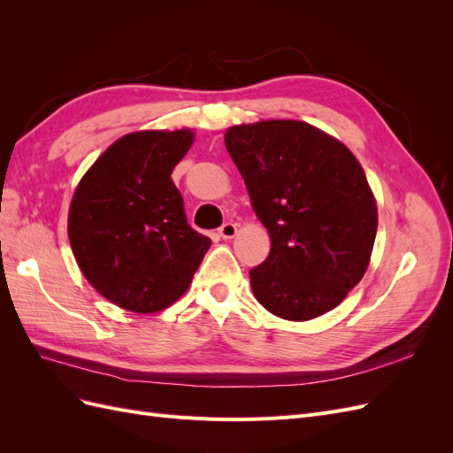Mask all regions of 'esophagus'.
<instances>
[{
    "label": "esophagus",
    "mask_w": 453,
    "mask_h": 453,
    "mask_svg": "<svg viewBox=\"0 0 453 453\" xmlns=\"http://www.w3.org/2000/svg\"><path fill=\"white\" fill-rule=\"evenodd\" d=\"M236 232H238V228L234 223H225L221 228H219V236H221L223 240H232L236 236Z\"/></svg>",
    "instance_id": "obj_1"
}]
</instances>
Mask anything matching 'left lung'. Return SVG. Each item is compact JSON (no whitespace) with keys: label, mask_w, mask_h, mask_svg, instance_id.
I'll list each match as a JSON object with an SVG mask.
<instances>
[{"label":"left lung","mask_w":453,"mask_h":453,"mask_svg":"<svg viewBox=\"0 0 453 453\" xmlns=\"http://www.w3.org/2000/svg\"><path fill=\"white\" fill-rule=\"evenodd\" d=\"M225 145L272 242L250 270L255 298L287 321L331 311L363 280L376 240L378 205L359 160L293 119L230 127Z\"/></svg>","instance_id":"1"}]
</instances>
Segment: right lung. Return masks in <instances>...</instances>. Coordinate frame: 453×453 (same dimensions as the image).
<instances>
[{"instance_id": "1", "label": "right lung", "mask_w": 453, "mask_h": 453, "mask_svg": "<svg viewBox=\"0 0 453 453\" xmlns=\"http://www.w3.org/2000/svg\"><path fill=\"white\" fill-rule=\"evenodd\" d=\"M195 132L122 135L81 177L67 238L87 281L109 303L155 313L181 298L211 240L187 225L172 172Z\"/></svg>"}]
</instances>
